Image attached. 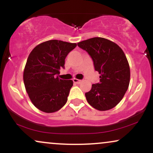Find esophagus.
Instances as JSON below:
<instances>
[{"mask_svg":"<svg viewBox=\"0 0 153 153\" xmlns=\"http://www.w3.org/2000/svg\"><path fill=\"white\" fill-rule=\"evenodd\" d=\"M73 82H74L75 83H80V82H81V80H79V79L74 78V79H73Z\"/></svg>","mask_w":153,"mask_h":153,"instance_id":"obj_1","label":"esophagus"}]
</instances>
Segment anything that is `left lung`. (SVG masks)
<instances>
[{
    "mask_svg": "<svg viewBox=\"0 0 153 153\" xmlns=\"http://www.w3.org/2000/svg\"><path fill=\"white\" fill-rule=\"evenodd\" d=\"M92 57L100 74L99 83L85 93L88 103L99 111L113 108L122 101L130 81V68L125 54L118 45L102 37H94L78 43Z\"/></svg>",
    "mask_w": 153,
    "mask_h": 153,
    "instance_id": "8db88e82",
    "label": "left lung"
}]
</instances>
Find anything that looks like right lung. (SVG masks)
I'll use <instances>...</instances> for the list:
<instances>
[{
  "instance_id": "1",
  "label": "right lung",
  "mask_w": 153,
  "mask_h": 153,
  "mask_svg": "<svg viewBox=\"0 0 153 153\" xmlns=\"http://www.w3.org/2000/svg\"><path fill=\"white\" fill-rule=\"evenodd\" d=\"M76 43L49 40L33 49L24 71V82L35 107L45 113L57 111L65 104L72 80H62L56 75L64 68L65 59Z\"/></svg>"
}]
</instances>
